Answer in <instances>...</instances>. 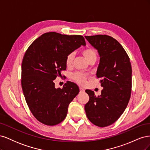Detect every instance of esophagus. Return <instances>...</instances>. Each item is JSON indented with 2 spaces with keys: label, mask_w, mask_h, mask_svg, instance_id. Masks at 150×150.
I'll return each instance as SVG.
<instances>
[{
  "label": "esophagus",
  "mask_w": 150,
  "mask_h": 150,
  "mask_svg": "<svg viewBox=\"0 0 150 150\" xmlns=\"http://www.w3.org/2000/svg\"><path fill=\"white\" fill-rule=\"evenodd\" d=\"M79 89H80L81 92H84V89L82 87H80V88H79Z\"/></svg>",
  "instance_id": "1"
}]
</instances>
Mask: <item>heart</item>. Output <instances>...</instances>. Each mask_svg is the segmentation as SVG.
<instances>
[{
    "label": "heart",
    "instance_id": "b5f03b06",
    "mask_svg": "<svg viewBox=\"0 0 150 150\" xmlns=\"http://www.w3.org/2000/svg\"><path fill=\"white\" fill-rule=\"evenodd\" d=\"M83 54L86 58V59L89 62L91 59H92L93 58H96V52L94 51V49L91 48H88L86 49L83 51ZM74 53H70L68 54L67 56L66 57V64L67 67H69L72 64V62H73L74 59ZM74 80H76L77 82H78L81 84H84L86 81V78H88V76L84 74L83 73H81V72H76L72 76Z\"/></svg>",
    "mask_w": 150,
    "mask_h": 150
}]
</instances>
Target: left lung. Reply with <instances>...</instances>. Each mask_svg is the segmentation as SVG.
Returning <instances> with one entry per match:
<instances>
[{
	"label": "left lung",
	"instance_id": "left-lung-1",
	"mask_svg": "<svg viewBox=\"0 0 150 150\" xmlns=\"http://www.w3.org/2000/svg\"><path fill=\"white\" fill-rule=\"evenodd\" d=\"M99 54L96 77L103 88L98 97L86 89L89 100L84 109L89 120L94 125L105 127L118 120L129 101L132 69L128 54L119 42L107 35L85 36Z\"/></svg>",
	"mask_w": 150,
	"mask_h": 150
}]
</instances>
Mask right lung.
I'll list each match as a JSON object with an SVG mask.
<instances>
[{
	"instance_id": "1",
	"label": "right lung",
	"mask_w": 150,
	"mask_h": 150,
	"mask_svg": "<svg viewBox=\"0 0 150 150\" xmlns=\"http://www.w3.org/2000/svg\"><path fill=\"white\" fill-rule=\"evenodd\" d=\"M86 46L83 36L45 33L30 44L22 62L21 84L31 112L42 123L54 126L66 117L69 103L78 94L76 84L67 81L62 89L54 80L66 69L68 54Z\"/></svg>"
}]
</instances>
